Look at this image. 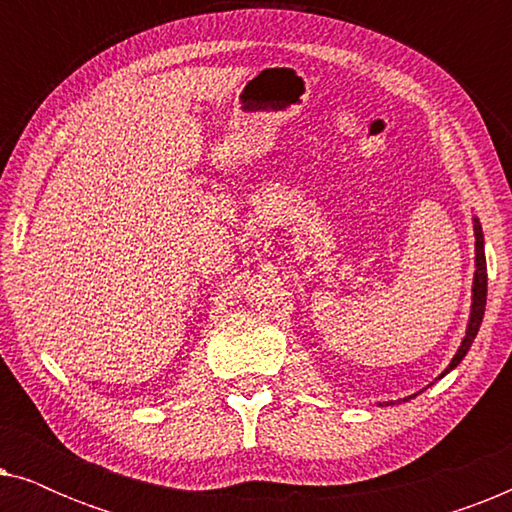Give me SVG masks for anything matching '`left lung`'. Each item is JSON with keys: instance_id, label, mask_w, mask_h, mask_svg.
<instances>
[{"instance_id": "left-lung-1", "label": "left lung", "mask_w": 512, "mask_h": 512, "mask_svg": "<svg viewBox=\"0 0 512 512\" xmlns=\"http://www.w3.org/2000/svg\"><path fill=\"white\" fill-rule=\"evenodd\" d=\"M485 305H487V261H485V240H482V230H480V221L475 219V279H473V305H471V319H468V328H466V338L461 340V347L454 354V359L450 366L445 368L447 375L452 368H457L461 359H464L468 349H471L475 335L480 331L482 317H485ZM440 375V377H443Z\"/></svg>"}]
</instances>
